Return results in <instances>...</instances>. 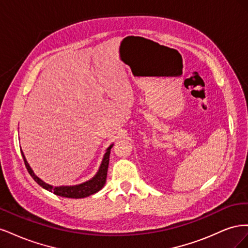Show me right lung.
Masks as SVG:
<instances>
[{"instance_id":"right-lung-1","label":"right lung","mask_w":248,"mask_h":248,"mask_svg":"<svg viewBox=\"0 0 248 248\" xmlns=\"http://www.w3.org/2000/svg\"><path fill=\"white\" fill-rule=\"evenodd\" d=\"M112 145H110L108 150L107 153L104 154L102 163L100 166V169L98 172L95 175L94 178H92L90 181H87L82 184L79 185H74V186H60V187H52L49 184H46V182H43L41 179L37 177L32 169L30 168L29 163L26 160V157L21 151L22 158H24L26 168L29 171V174L31 175V177L35 180V181L38 183L41 187H43L44 189H46L50 192H54L57 196L60 197H64V198H70V199H81V198H86L91 196V194L96 193L97 191H99L102 187L106 184L107 181V175H108V162H109V154H110V149Z\"/></svg>"}]
</instances>
